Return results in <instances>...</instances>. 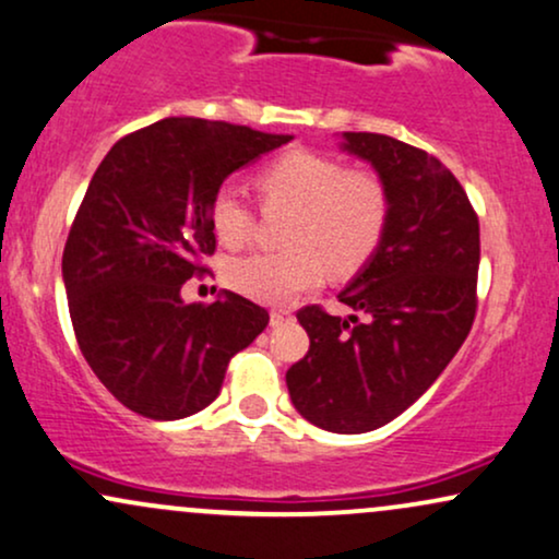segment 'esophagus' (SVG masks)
I'll use <instances>...</instances> for the list:
<instances>
[{
    "label": "esophagus",
    "instance_id": "1",
    "mask_svg": "<svg viewBox=\"0 0 559 559\" xmlns=\"http://www.w3.org/2000/svg\"><path fill=\"white\" fill-rule=\"evenodd\" d=\"M290 317H293L290 311H282V308H277V311H272L269 321H272V326H280V324H285V321H290Z\"/></svg>",
    "mask_w": 559,
    "mask_h": 559
}]
</instances>
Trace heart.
<instances>
[{
  "label": "heart",
  "instance_id": "heart-1",
  "mask_svg": "<svg viewBox=\"0 0 559 559\" xmlns=\"http://www.w3.org/2000/svg\"><path fill=\"white\" fill-rule=\"evenodd\" d=\"M261 199L293 209L287 251H259L233 259L225 280L233 290L261 304H290L334 274L358 272L377 253L390 222V193L369 169H345L340 159L293 148L261 169ZM214 235L242 246L253 233V214L235 188H219L209 206Z\"/></svg>",
  "mask_w": 559,
  "mask_h": 559
}]
</instances>
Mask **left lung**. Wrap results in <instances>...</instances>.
<instances>
[{"mask_svg": "<svg viewBox=\"0 0 559 559\" xmlns=\"http://www.w3.org/2000/svg\"><path fill=\"white\" fill-rule=\"evenodd\" d=\"M390 193L377 253L337 295L358 317L298 311L306 358L287 369L295 411L334 435L390 424L437 382L476 317L478 216L437 156L379 133H343Z\"/></svg>", "mask_w": 559, "mask_h": 559, "instance_id": "8db88e82", "label": "left lung"}]
</instances>
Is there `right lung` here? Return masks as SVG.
<instances>
[{
  "label": "right lung",
  "instance_id": "right-lung-1",
  "mask_svg": "<svg viewBox=\"0 0 559 559\" xmlns=\"http://www.w3.org/2000/svg\"><path fill=\"white\" fill-rule=\"evenodd\" d=\"M293 141L246 124L167 117L120 138L98 164L62 253L83 358L124 408L177 421L212 405L229 358L269 313L238 293L186 304L216 238L209 206L235 169Z\"/></svg>",
  "mask_w": 559,
  "mask_h": 559
}]
</instances>
